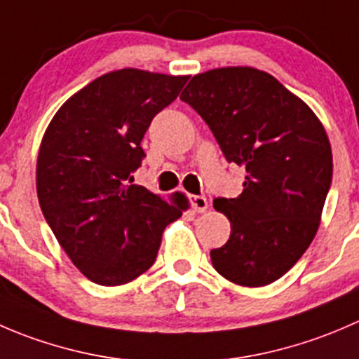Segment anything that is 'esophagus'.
<instances>
[{"label":"esophagus","instance_id":"34e87169","mask_svg":"<svg viewBox=\"0 0 359 359\" xmlns=\"http://www.w3.org/2000/svg\"><path fill=\"white\" fill-rule=\"evenodd\" d=\"M191 209L195 212H204L208 209V198L204 195H194L191 197Z\"/></svg>","mask_w":359,"mask_h":359}]
</instances>
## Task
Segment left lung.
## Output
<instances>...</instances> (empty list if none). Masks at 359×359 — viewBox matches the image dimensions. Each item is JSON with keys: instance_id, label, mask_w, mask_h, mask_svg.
Returning a JSON list of instances; mask_svg holds the SVG:
<instances>
[{"instance_id": "1", "label": "left lung", "mask_w": 359, "mask_h": 359, "mask_svg": "<svg viewBox=\"0 0 359 359\" xmlns=\"http://www.w3.org/2000/svg\"><path fill=\"white\" fill-rule=\"evenodd\" d=\"M215 134L223 155L246 171L243 194L215 198L230 219L212 267L241 286L271 285L314 239L332 183L333 158L321 120L272 74L226 66L195 74L180 95Z\"/></svg>"}]
</instances>
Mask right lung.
Returning <instances> with one entry per match:
<instances>
[{
	"instance_id": "add662e5",
	"label": "right lung",
	"mask_w": 359,
	"mask_h": 359,
	"mask_svg": "<svg viewBox=\"0 0 359 359\" xmlns=\"http://www.w3.org/2000/svg\"><path fill=\"white\" fill-rule=\"evenodd\" d=\"M188 76L123 67L71 95L41 140L36 191L45 219L74 267L92 283L118 286L154 265L162 232L190 208L130 184L141 140Z\"/></svg>"
}]
</instances>
